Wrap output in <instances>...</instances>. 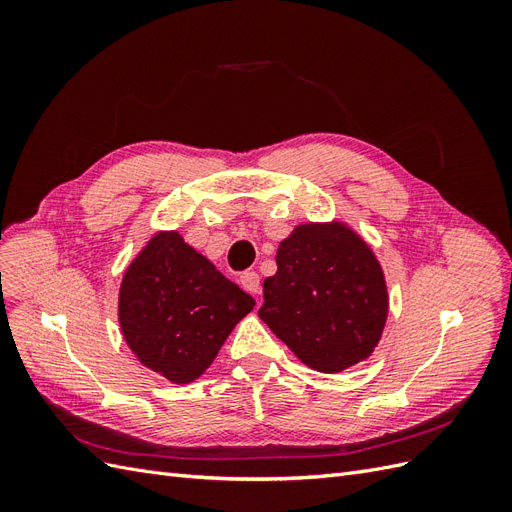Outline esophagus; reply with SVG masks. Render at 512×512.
Returning a JSON list of instances; mask_svg holds the SVG:
<instances>
[{
    "label": "esophagus",
    "instance_id": "34e87169",
    "mask_svg": "<svg viewBox=\"0 0 512 512\" xmlns=\"http://www.w3.org/2000/svg\"><path fill=\"white\" fill-rule=\"evenodd\" d=\"M239 282H241V286H243L247 292L260 294V275H258L256 271H245V273H241Z\"/></svg>",
    "mask_w": 512,
    "mask_h": 512
}]
</instances>
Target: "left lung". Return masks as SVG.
<instances>
[{"label":"left lung","instance_id":"1","mask_svg":"<svg viewBox=\"0 0 512 512\" xmlns=\"http://www.w3.org/2000/svg\"><path fill=\"white\" fill-rule=\"evenodd\" d=\"M275 262L258 316L301 363L337 374L371 356L389 316V290L359 232L337 220L299 224Z\"/></svg>","mask_w":512,"mask_h":512}]
</instances>
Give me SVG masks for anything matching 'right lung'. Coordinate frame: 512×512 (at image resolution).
Wrapping results in <instances>:
<instances>
[{"label":"right lung","mask_w":512,"mask_h":512,"mask_svg":"<svg viewBox=\"0 0 512 512\" xmlns=\"http://www.w3.org/2000/svg\"><path fill=\"white\" fill-rule=\"evenodd\" d=\"M256 301L183 241L153 235L123 273L119 327L136 359L175 384L194 382Z\"/></svg>","instance_id":"right-lung-1"}]
</instances>
